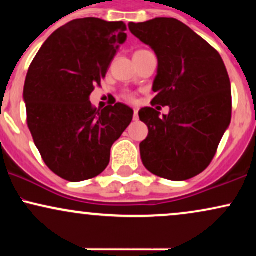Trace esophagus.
I'll return each instance as SVG.
<instances>
[{
  "label": "esophagus",
  "instance_id": "esophagus-1",
  "mask_svg": "<svg viewBox=\"0 0 256 256\" xmlns=\"http://www.w3.org/2000/svg\"><path fill=\"white\" fill-rule=\"evenodd\" d=\"M134 122H137V120H138V110H137V108H134Z\"/></svg>",
  "mask_w": 256,
  "mask_h": 256
}]
</instances>
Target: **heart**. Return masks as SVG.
Here are the masks:
<instances>
[{"instance_id":"obj_1","label":"heart","mask_w":256,"mask_h":256,"mask_svg":"<svg viewBox=\"0 0 256 256\" xmlns=\"http://www.w3.org/2000/svg\"><path fill=\"white\" fill-rule=\"evenodd\" d=\"M126 98L130 100V101H131V100H134V98H132V96H128V98Z\"/></svg>"}]
</instances>
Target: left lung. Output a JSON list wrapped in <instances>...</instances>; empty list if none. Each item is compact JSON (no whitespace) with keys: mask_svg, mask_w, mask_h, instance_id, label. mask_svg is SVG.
Masks as SVG:
<instances>
[{"mask_svg":"<svg viewBox=\"0 0 256 256\" xmlns=\"http://www.w3.org/2000/svg\"><path fill=\"white\" fill-rule=\"evenodd\" d=\"M131 34L158 56L152 104L138 112L148 126L140 144L143 165L152 174L186 180L207 168L231 122V84L219 52L173 18L130 22Z\"/></svg>","mask_w":256,"mask_h":256,"instance_id":"obj_1","label":"left lung"}]
</instances>
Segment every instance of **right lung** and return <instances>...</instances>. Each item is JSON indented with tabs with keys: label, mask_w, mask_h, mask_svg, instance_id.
<instances>
[{
	"label": "right lung",
	"mask_w": 256,
	"mask_h": 256,
	"mask_svg": "<svg viewBox=\"0 0 256 256\" xmlns=\"http://www.w3.org/2000/svg\"><path fill=\"white\" fill-rule=\"evenodd\" d=\"M125 31L122 22L72 20L44 42L30 64L24 85L28 126L46 165L68 182L104 172L112 146L134 116L120 102L104 110L90 102Z\"/></svg>",
	"instance_id": "obj_1"
}]
</instances>
